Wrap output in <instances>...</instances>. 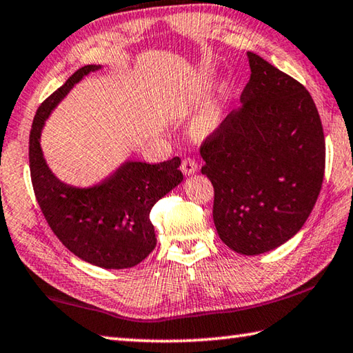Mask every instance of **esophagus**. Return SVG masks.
<instances>
[{"instance_id":"esophagus-1","label":"esophagus","mask_w":353,"mask_h":353,"mask_svg":"<svg viewBox=\"0 0 353 353\" xmlns=\"http://www.w3.org/2000/svg\"><path fill=\"white\" fill-rule=\"evenodd\" d=\"M181 170L184 175H194L199 170V164L195 163L194 158H184L181 163Z\"/></svg>"}]
</instances>
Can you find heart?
<instances>
[{
  "mask_svg": "<svg viewBox=\"0 0 353 353\" xmlns=\"http://www.w3.org/2000/svg\"><path fill=\"white\" fill-rule=\"evenodd\" d=\"M225 119V113L221 105L214 103L209 105L201 113L195 117L192 122V133L199 138H206L220 128L221 122Z\"/></svg>",
  "mask_w": 353,
  "mask_h": 353,
  "instance_id": "heart-1",
  "label": "heart"
}]
</instances>
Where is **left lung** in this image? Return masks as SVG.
<instances>
[{
	"label": "left lung",
	"instance_id": "1",
	"mask_svg": "<svg viewBox=\"0 0 353 353\" xmlns=\"http://www.w3.org/2000/svg\"><path fill=\"white\" fill-rule=\"evenodd\" d=\"M239 108L201 144L214 186V223L232 251L257 256L298 234L318 200L325 142L304 85L248 52Z\"/></svg>",
	"mask_w": 353,
	"mask_h": 353
}]
</instances>
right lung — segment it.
I'll return each mask as SVG.
<instances>
[{"label":"right lung","mask_w":353,"mask_h":353,"mask_svg":"<svg viewBox=\"0 0 353 353\" xmlns=\"http://www.w3.org/2000/svg\"><path fill=\"white\" fill-rule=\"evenodd\" d=\"M101 65L80 68L43 102L29 136V165L34 192L48 225L72 254L107 270L132 268L157 246L150 211L183 181L175 157L159 164L125 161L113 175L91 188L60 181L46 164L41 130L61 99Z\"/></svg>","instance_id":"1"}]
</instances>
